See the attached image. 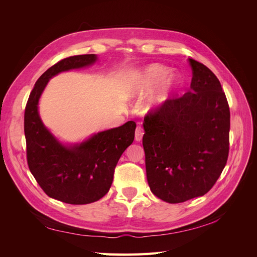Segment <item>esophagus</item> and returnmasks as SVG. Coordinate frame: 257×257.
<instances>
[{"mask_svg":"<svg viewBox=\"0 0 257 257\" xmlns=\"http://www.w3.org/2000/svg\"><path fill=\"white\" fill-rule=\"evenodd\" d=\"M144 134H145L144 128L141 125H138L136 127V131H135V139H136V142H141L142 139H143Z\"/></svg>","mask_w":257,"mask_h":257,"instance_id":"34e87169","label":"esophagus"}]
</instances>
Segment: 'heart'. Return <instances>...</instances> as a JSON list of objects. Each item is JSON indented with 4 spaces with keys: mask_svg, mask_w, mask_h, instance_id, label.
<instances>
[{
    "mask_svg": "<svg viewBox=\"0 0 257 257\" xmlns=\"http://www.w3.org/2000/svg\"><path fill=\"white\" fill-rule=\"evenodd\" d=\"M170 69L159 64H152L138 72L132 77V93L134 95H146L157 85L164 81V88L153 99L152 105L158 106L168 98L179 84V78L176 75H169Z\"/></svg>",
    "mask_w": 257,
    "mask_h": 257,
    "instance_id": "b5f03b06",
    "label": "heart"
}]
</instances>
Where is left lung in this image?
<instances>
[{"mask_svg": "<svg viewBox=\"0 0 257 257\" xmlns=\"http://www.w3.org/2000/svg\"><path fill=\"white\" fill-rule=\"evenodd\" d=\"M192 82L182 96L167 98L145 116L143 145L150 190L170 204L203 196L226 165L229 106L210 69L189 59Z\"/></svg>", "mask_w": 257, "mask_h": 257, "instance_id": "1", "label": "left lung"}]
</instances>
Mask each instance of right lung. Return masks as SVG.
Instances as JSON below:
<instances>
[{
	"label": "right lung",
	"mask_w": 257,
	"mask_h": 257,
	"mask_svg": "<svg viewBox=\"0 0 257 257\" xmlns=\"http://www.w3.org/2000/svg\"><path fill=\"white\" fill-rule=\"evenodd\" d=\"M95 54H80L59 61L46 71L31 91L25 111L27 161L30 172L51 198L84 205L105 196L122 153L135 137L136 123L95 134L73 147L60 144L45 127L38 114V99L54 75L94 63Z\"/></svg>",
	"instance_id": "right-lung-1"
}]
</instances>
